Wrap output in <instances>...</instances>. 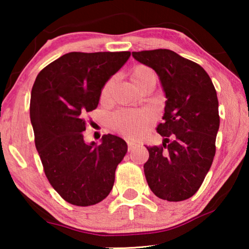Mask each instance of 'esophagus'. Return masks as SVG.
<instances>
[{
  "label": "esophagus",
  "instance_id": "esophagus-1",
  "mask_svg": "<svg viewBox=\"0 0 249 249\" xmlns=\"http://www.w3.org/2000/svg\"><path fill=\"white\" fill-rule=\"evenodd\" d=\"M127 145H128V151L129 152L137 147V144H135V142H127Z\"/></svg>",
  "mask_w": 249,
  "mask_h": 249
}]
</instances>
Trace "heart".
I'll list each match as a JSON object with an SVG mask.
<instances>
[{"label":"heart","instance_id":"b5f03b06","mask_svg":"<svg viewBox=\"0 0 249 249\" xmlns=\"http://www.w3.org/2000/svg\"><path fill=\"white\" fill-rule=\"evenodd\" d=\"M130 78L138 89H142V87L148 86V85L155 86L156 80H158V76L154 70L142 64H138L132 68ZM113 84L114 78H112L103 86V89L101 91V98L103 101H107L110 97ZM154 112L146 110V108L145 110H119L114 112L108 119V124L124 137L136 139L145 134L149 124L154 121Z\"/></svg>","mask_w":249,"mask_h":249}]
</instances>
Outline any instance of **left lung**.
<instances>
[{
    "instance_id": "left-lung-1",
    "label": "left lung",
    "mask_w": 249,
    "mask_h": 249,
    "mask_svg": "<svg viewBox=\"0 0 249 249\" xmlns=\"http://www.w3.org/2000/svg\"><path fill=\"white\" fill-rule=\"evenodd\" d=\"M132 56L155 70L166 97L164 122L156 129L164 141L161 146H147L146 180L159 198L188 199L199 189L215 155L220 127L216 90L199 64L173 51H141Z\"/></svg>"
}]
</instances>
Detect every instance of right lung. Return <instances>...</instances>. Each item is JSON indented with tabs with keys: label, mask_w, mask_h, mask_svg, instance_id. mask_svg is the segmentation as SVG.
<instances>
[{
	"label": "right lung",
	"mask_w": 249,
	"mask_h": 249,
	"mask_svg": "<svg viewBox=\"0 0 249 249\" xmlns=\"http://www.w3.org/2000/svg\"><path fill=\"white\" fill-rule=\"evenodd\" d=\"M130 52H70L36 77L30 97L35 145L51 186L77 206L100 203L112 190L115 169L127 142L104 135L86 144V114L95 110L107 81L127 62Z\"/></svg>",
	"instance_id": "add662e5"
}]
</instances>
